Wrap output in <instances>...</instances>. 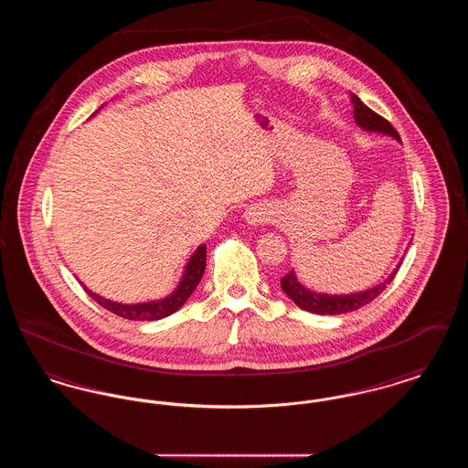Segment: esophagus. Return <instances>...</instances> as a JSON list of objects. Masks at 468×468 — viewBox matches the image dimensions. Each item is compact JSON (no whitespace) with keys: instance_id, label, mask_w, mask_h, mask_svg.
Wrapping results in <instances>:
<instances>
[{"instance_id":"34e87169","label":"esophagus","mask_w":468,"mask_h":468,"mask_svg":"<svg viewBox=\"0 0 468 468\" xmlns=\"http://www.w3.org/2000/svg\"><path fill=\"white\" fill-rule=\"evenodd\" d=\"M245 219L247 223L256 226V224H265L271 221V210L265 205H252L250 208H247L245 212Z\"/></svg>"}]
</instances>
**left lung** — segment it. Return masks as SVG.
I'll use <instances>...</instances> for the list:
<instances>
[{"label": "left lung", "instance_id": "8db88e82", "mask_svg": "<svg viewBox=\"0 0 468 468\" xmlns=\"http://www.w3.org/2000/svg\"><path fill=\"white\" fill-rule=\"evenodd\" d=\"M351 101L355 107V121L357 126L367 130V132H378V133L389 134L397 140H400L399 132L391 126L389 121H386L382 115H378V112L368 109L356 94H351ZM395 268V271L376 288L361 291V292H353V294H326V292H314V291L303 288L294 271L291 270L290 273H286L281 279V288L290 296L291 300L303 311L314 312V314H323V315H335V314H346V312L357 311L359 307L370 303L372 300H376L382 291L386 290L388 284H391V281L395 279L399 268Z\"/></svg>", "mask_w": 468, "mask_h": 468}]
</instances>
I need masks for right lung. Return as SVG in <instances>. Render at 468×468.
<instances>
[{"mask_svg": "<svg viewBox=\"0 0 468 468\" xmlns=\"http://www.w3.org/2000/svg\"><path fill=\"white\" fill-rule=\"evenodd\" d=\"M205 265H207V247L200 245L195 250V254L191 256L187 267L184 270V275H182V281H180L177 290L174 291L170 296H166L163 300H157V302L124 305V303L111 302V300L88 290L86 286H84V290L98 305L117 314L119 317L132 319V321H156V319H163V317L174 314L186 303V300L191 296V292L200 284Z\"/></svg>", "mask_w": 468, "mask_h": 468, "instance_id": "1", "label": "right lung"}]
</instances>
